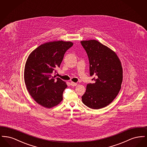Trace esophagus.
Segmentation results:
<instances>
[{
	"label": "esophagus",
	"mask_w": 147,
	"mask_h": 147,
	"mask_svg": "<svg viewBox=\"0 0 147 147\" xmlns=\"http://www.w3.org/2000/svg\"><path fill=\"white\" fill-rule=\"evenodd\" d=\"M70 85H71V86H76L77 85V83H74V82H71L70 83Z\"/></svg>",
	"instance_id": "esophagus-1"
}]
</instances>
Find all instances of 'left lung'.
<instances>
[{
  "label": "left lung",
  "mask_w": 147,
  "mask_h": 147,
  "mask_svg": "<svg viewBox=\"0 0 147 147\" xmlns=\"http://www.w3.org/2000/svg\"><path fill=\"white\" fill-rule=\"evenodd\" d=\"M88 56L90 76L94 83L88 84L82 101L92 109L109 105L121 89L123 78L121 63L116 53L96 40L80 42Z\"/></svg>",
  "instance_id": "1"
}]
</instances>
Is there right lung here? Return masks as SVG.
Here are the masks:
<instances>
[{"instance_id":"right-lung-1","label":"right lung","mask_w":147,"mask_h":147,"mask_svg":"<svg viewBox=\"0 0 147 147\" xmlns=\"http://www.w3.org/2000/svg\"><path fill=\"white\" fill-rule=\"evenodd\" d=\"M73 45L72 42L63 41L47 42L28 57L24 70L25 83L32 98L45 107H54L63 100L67 85L51 74L60 67L65 52Z\"/></svg>"}]
</instances>
